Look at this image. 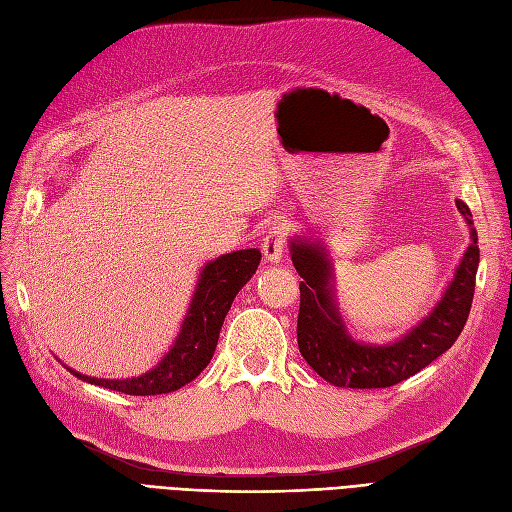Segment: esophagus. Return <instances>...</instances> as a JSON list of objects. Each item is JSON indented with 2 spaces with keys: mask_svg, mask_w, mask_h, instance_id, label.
<instances>
[{
  "mask_svg": "<svg viewBox=\"0 0 512 512\" xmlns=\"http://www.w3.org/2000/svg\"><path fill=\"white\" fill-rule=\"evenodd\" d=\"M284 245H286V226L284 222H275L269 228L267 237L262 239V254H265L269 262H280Z\"/></svg>",
  "mask_w": 512,
  "mask_h": 512,
  "instance_id": "1",
  "label": "esophagus"
}]
</instances>
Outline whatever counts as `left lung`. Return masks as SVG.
<instances>
[{"mask_svg": "<svg viewBox=\"0 0 512 512\" xmlns=\"http://www.w3.org/2000/svg\"><path fill=\"white\" fill-rule=\"evenodd\" d=\"M457 209L472 224L468 205L457 200ZM290 252L292 265L303 280L297 318L299 350L309 367L333 386L386 389L404 382L451 348L468 320L480 258L474 228L472 243L442 301L416 329L391 346L359 344L346 333L333 301L331 265L318 243L292 241Z\"/></svg>", "mask_w": 512, "mask_h": 512, "instance_id": "left-lung-1", "label": "left lung"}]
</instances>
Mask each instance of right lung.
Instances as JSON below:
<instances>
[{"label": "right lung", "instance_id": "right-lung-1", "mask_svg": "<svg viewBox=\"0 0 512 512\" xmlns=\"http://www.w3.org/2000/svg\"><path fill=\"white\" fill-rule=\"evenodd\" d=\"M258 265V250H239L207 262L175 346L149 374L132 380H102L70 371L89 384L126 395H162L181 389L209 365L228 309Z\"/></svg>", "mask_w": 512, "mask_h": 512}]
</instances>
